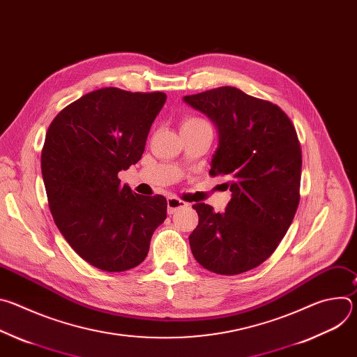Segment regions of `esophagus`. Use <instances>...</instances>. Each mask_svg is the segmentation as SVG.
<instances>
[{
	"label": "esophagus",
	"instance_id": "1",
	"mask_svg": "<svg viewBox=\"0 0 357 357\" xmlns=\"http://www.w3.org/2000/svg\"><path fill=\"white\" fill-rule=\"evenodd\" d=\"M188 203L181 200L179 197H175V196H171L168 197V213L169 215H174L176 211L182 209V208H186Z\"/></svg>",
	"mask_w": 357,
	"mask_h": 357
}]
</instances>
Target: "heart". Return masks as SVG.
<instances>
[{"label": "heart", "instance_id": "obj_1", "mask_svg": "<svg viewBox=\"0 0 357 357\" xmlns=\"http://www.w3.org/2000/svg\"><path fill=\"white\" fill-rule=\"evenodd\" d=\"M197 126H209V124L205 120L199 119V117H188L182 123V128H185V127H197Z\"/></svg>", "mask_w": 357, "mask_h": 357}]
</instances>
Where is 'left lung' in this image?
Instances as JSON below:
<instances>
[{
  "label": "left lung",
  "instance_id": "8db88e82",
  "mask_svg": "<svg viewBox=\"0 0 357 357\" xmlns=\"http://www.w3.org/2000/svg\"><path fill=\"white\" fill-rule=\"evenodd\" d=\"M183 100L216 124L209 174L227 176L231 192L223 213L193 205L199 223L189 236L192 254L212 273H245L275 251L298 209L302 152L295 127L277 105L230 86Z\"/></svg>",
  "mask_w": 357,
  "mask_h": 357
}]
</instances>
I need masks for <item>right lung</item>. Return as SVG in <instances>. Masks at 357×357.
I'll use <instances>...</instances> for the list:
<instances>
[{"instance_id": "1", "label": "right lung", "mask_w": 357, "mask_h": 357, "mask_svg": "<svg viewBox=\"0 0 357 357\" xmlns=\"http://www.w3.org/2000/svg\"><path fill=\"white\" fill-rule=\"evenodd\" d=\"M165 100L162 91L103 87L66 106L47 128L40 168L50 213L69 245L98 270L141 264L167 219L162 195H137L119 179L141 160Z\"/></svg>"}]
</instances>
